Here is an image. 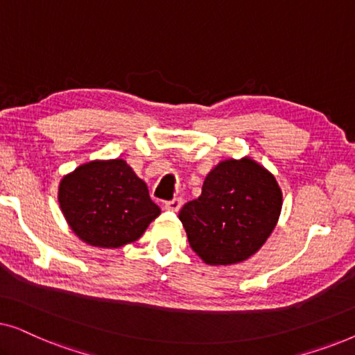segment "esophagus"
<instances>
[{
	"label": "esophagus",
	"mask_w": 355,
	"mask_h": 355,
	"mask_svg": "<svg viewBox=\"0 0 355 355\" xmlns=\"http://www.w3.org/2000/svg\"><path fill=\"white\" fill-rule=\"evenodd\" d=\"M181 207H182V198H179V197L164 203V210H168V211H179L181 210Z\"/></svg>",
	"instance_id": "34e87169"
}]
</instances>
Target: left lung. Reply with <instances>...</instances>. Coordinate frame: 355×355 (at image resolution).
I'll return each mask as SVG.
<instances>
[{"label": "left lung", "mask_w": 355, "mask_h": 355, "mask_svg": "<svg viewBox=\"0 0 355 355\" xmlns=\"http://www.w3.org/2000/svg\"><path fill=\"white\" fill-rule=\"evenodd\" d=\"M283 192L275 174L250 157L223 159L200 197L179 211L189 244L207 265H236L260 250L279 220Z\"/></svg>", "instance_id": "8db88e82"}]
</instances>
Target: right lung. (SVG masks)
<instances>
[{
  "label": "right lung",
  "mask_w": 355,
  "mask_h": 355,
  "mask_svg": "<svg viewBox=\"0 0 355 355\" xmlns=\"http://www.w3.org/2000/svg\"><path fill=\"white\" fill-rule=\"evenodd\" d=\"M58 202L72 232L100 249L137 241L162 213L147 184L123 158L92 159L64 174Z\"/></svg>",
  "instance_id": "add662e5"
}]
</instances>
